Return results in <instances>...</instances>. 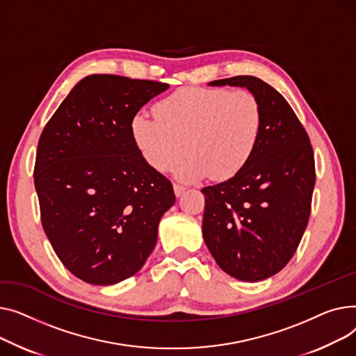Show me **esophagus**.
Masks as SVG:
<instances>
[{"label": "esophagus", "instance_id": "obj_1", "mask_svg": "<svg viewBox=\"0 0 356 356\" xmlns=\"http://www.w3.org/2000/svg\"><path fill=\"white\" fill-rule=\"evenodd\" d=\"M174 193H175L177 197H181V195L185 193V186L178 185V184H174Z\"/></svg>", "mask_w": 356, "mask_h": 356}]
</instances>
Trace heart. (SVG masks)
<instances>
[{"label": "heart", "mask_w": 356, "mask_h": 356, "mask_svg": "<svg viewBox=\"0 0 356 356\" xmlns=\"http://www.w3.org/2000/svg\"><path fill=\"white\" fill-rule=\"evenodd\" d=\"M261 129V104L248 90L184 88L158 102L155 116L136 113L131 120L136 148L155 171L168 172L190 154L178 170L188 182L240 174Z\"/></svg>", "instance_id": "heart-1"}]
</instances>
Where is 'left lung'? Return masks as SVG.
Instances as JSON below:
<instances>
[{"label": "left lung", "instance_id": "8db88e82", "mask_svg": "<svg viewBox=\"0 0 356 356\" xmlns=\"http://www.w3.org/2000/svg\"><path fill=\"white\" fill-rule=\"evenodd\" d=\"M245 88L261 104L263 129L245 168L201 190L202 236L222 271L243 282L275 276L293 257L306 229L315 159L287 100L259 77L236 76L208 86Z\"/></svg>", "mask_w": 356, "mask_h": 356}]
</instances>
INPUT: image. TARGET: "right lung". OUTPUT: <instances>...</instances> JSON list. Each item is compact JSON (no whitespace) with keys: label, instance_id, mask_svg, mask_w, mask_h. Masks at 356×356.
<instances>
[{"label":"right lung","instance_id":"1","mask_svg":"<svg viewBox=\"0 0 356 356\" xmlns=\"http://www.w3.org/2000/svg\"><path fill=\"white\" fill-rule=\"evenodd\" d=\"M170 85L115 74L81 79L40 136L34 185L60 261L83 282L134 276L156 244L172 184L139 154L131 120Z\"/></svg>","mask_w":356,"mask_h":356}]
</instances>
